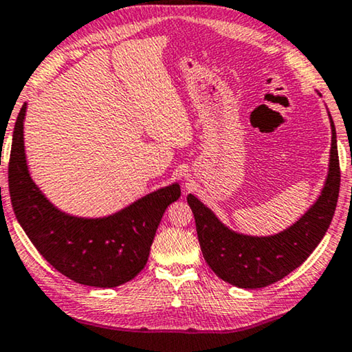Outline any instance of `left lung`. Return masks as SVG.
<instances>
[{
	"instance_id": "obj_1",
	"label": "left lung",
	"mask_w": 352,
	"mask_h": 352,
	"mask_svg": "<svg viewBox=\"0 0 352 352\" xmlns=\"http://www.w3.org/2000/svg\"><path fill=\"white\" fill-rule=\"evenodd\" d=\"M332 146L329 175L318 201L283 232L252 237L232 232L204 204L188 195L198 241L208 266L223 282L239 288H264L286 277L311 255L331 225L340 192L337 133L331 118Z\"/></svg>"
}]
</instances>
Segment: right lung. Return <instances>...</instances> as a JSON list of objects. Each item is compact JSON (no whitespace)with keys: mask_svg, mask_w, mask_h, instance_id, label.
Listing matches in <instances>:
<instances>
[{"mask_svg":"<svg viewBox=\"0 0 352 352\" xmlns=\"http://www.w3.org/2000/svg\"><path fill=\"white\" fill-rule=\"evenodd\" d=\"M21 107L14 127L8 168L12 209L32 245L58 272L74 282L113 288L146 266L165 209L181 197L179 184L146 195L111 217L85 220L59 212L28 175Z\"/></svg>","mask_w":352,"mask_h":352,"instance_id":"right-lung-1","label":"right lung"}]
</instances>
